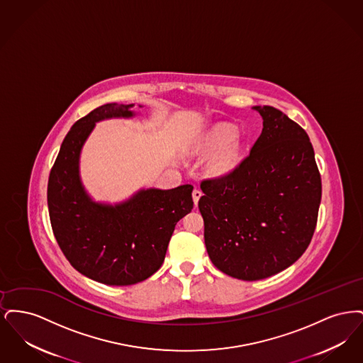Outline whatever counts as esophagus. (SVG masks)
<instances>
[{"label":"esophagus","instance_id":"esophagus-1","mask_svg":"<svg viewBox=\"0 0 363 363\" xmlns=\"http://www.w3.org/2000/svg\"><path fill=\"white\" fill-rule=\"evenodd\" d=\"M201 190L200 189H194L193 190V193H191V196H193V201H194V207H197V204H199V200H200V197H201Z\"/></svg>","mask_w":363,"mask_h":363}]
</instances>
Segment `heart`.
Instances as JSON below:
<instances>
[{
  "mask_svg": "<svg viewBox=\"0 0 363 363\" xmlns=\"http://www.w3.org/2000/svg\"><path fill=\"white\" fill-rule=\"evenodd\" d=\"M234 138V129L222 125L215 128L204 141V151L212 154L218 151L211 160V170L213 173L223 174L234 169L241 157V143Z\"/></svg>",
  "mask_w": 363,
  "mask_h": 363,
  "instance_id": "1",
  "label": "heart"
}]
</instances>
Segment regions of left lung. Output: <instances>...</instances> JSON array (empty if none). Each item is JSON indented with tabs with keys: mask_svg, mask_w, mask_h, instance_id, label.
<instances>
[{
	"mask_svg": "<svg viewBox=\"0 0 363 363\" xmlns=\"http://www.w3.org/2000/svg\"><path fill=\"white\" fill-rule=\"evenodd\" d=\"M262 132L241 163L201 181L199 209L213 265L259 280L289 268L308 249L321 203V175L308 133L272 106H255Z\"/></svg>",
	"mask_w": 363,
	"mask_h": 363,
	"instance_id": "obj_1",
	"label": "left lung"
}]
</instances>
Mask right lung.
Returning <instances> with one entry per match:
<instances>
[{
  "mask_svg": "<svg viewBox=\"0 0 363 363\" xmlns=\"http://www.w3.org/2000/svg\"><path fill=\"white\" fill-rule=\"evenodd\" d=\"M133 104H107L74 122L48 184L52 233L72 267L108 286H130L162 267L174 228L193 208L191 185L143 189L121 204L95 203L80 181L79 159L95 122L130 118Z\"/></svg>",
  "mask_w": 363,
  "mask_h": 363,
  "instance_id": "obj_1",
  "label": "right lung"
}]
</instances>
